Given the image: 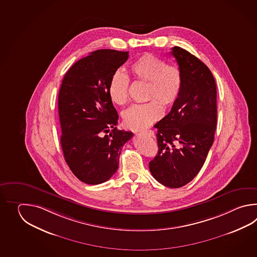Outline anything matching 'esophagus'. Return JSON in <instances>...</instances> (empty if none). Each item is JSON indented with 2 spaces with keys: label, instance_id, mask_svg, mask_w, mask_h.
<instances>
[{
  "label": "esophagus",
  "instance_id": "esophagus-1",
  "mask_svg": "<svg viewBox=\"0 0 257 257\" xmlns=\"http://www.w3.org/2000/svg\"><path fill=\"white\" fill-rule=\"evenodd\" d=\"M142 134H144V135H147L149 137H153L154 135V132L153 131H142Z\"/></svg>",
  "mask_w": 257,
  "mask_h": 257
}]
</instances>
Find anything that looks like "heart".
I'll use <instances>...</instances> for the list:
<instances>
[{"label": "heart", "mask_w": 257, "mask_h": 257, "mask_svg": "<svg viewBox=\"0 0 257 257\" xmlns=\"http://www.w3.org/2000/svg\"><path fill=\"white\" fill-rule=\"evenodd\" d=\"M132 76L138 81L147 82L145 104L132 105L123 113V121L131 130H141L151 126L162 115L164 107L175 104L180 94L183 75L180 68L167 64L155 55L146 53L138 58L130 68ZM130 79L124 72L116 71L110 78L108 94L114 104L123 105L128 101Z\"/></svg>", "instance_id": "1"}]
</instances>
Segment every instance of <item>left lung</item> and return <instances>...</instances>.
<instances>
[{
  "label": "left lung",
  "instance_id": "obj_1",
  "mask_svg": "<svg viewBox=\"0 0 257 257\" xmlns=\"http://www.w3.org/2000/svg\"><path fill=\"white\" fill-rule=\"evenodd\" d=\"M183 75L180 94L169 114L154 125L158 153L150 162L162 185L186 186L202 168L217 128V87L207 65L180 47L170 52Z\"/></svg>",
  "mask_w": 257,
  "mask_h": 257
}]
</instances>
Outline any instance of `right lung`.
<instances>
[{"label": "right lung", "mask_w": 257, "mask_h": 257, "mask_svg": "<svg viewBox=\"0 0 257 257\" xmlns=\"http://www.w3.org/2000/svg\"><path fill=\"white\" fill-rule=\"evenodd\" d=\"M127 58L128 51H93L71 66L61 82L60 144L73 175L88 185L112 177L123 145L133 136L115 127L118 115L108 94L110 78Z\"/></svg>", "instance_id": "right-lung-1"}]
</instances>
